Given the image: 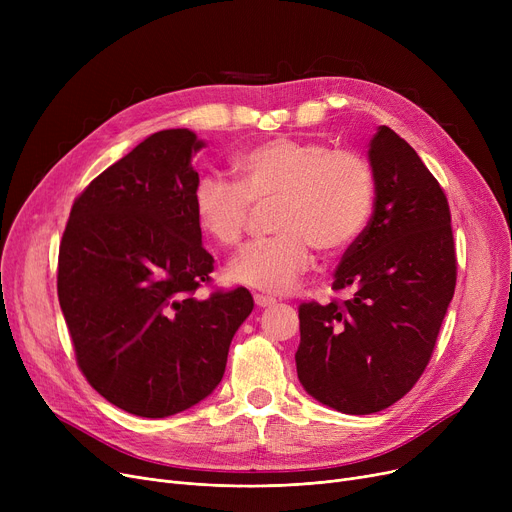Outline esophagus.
Masks as SVG:
<instances>
[{"mask_svg":"<svg viewBox=\"0 0 512 512\" xmlns=\"http://www.w3.org/2000/svg\"><path fill=\"white\" fill-rule=\"evenodd\" d=\"M255 305L265 309V307H274L276 305V299L272 297H265V294H255Z\"/></svg>","mask_w":512,"mask_h":512,"instance_id":"esophagus-1","label":"esophagus"}]
</instances>
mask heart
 Returning <instances> with one entry per match:
<instances>
[{"mask_svg":"<svg viewBox=\"0 0 512 512\" xmlns=\"http://www.w3.org/2000/svg\"><path fill=\"white\" fill-rule=\"evenodd\" d=\"M236 184L201 178L193 193L201 232L220 247L245 234L251 207L274 203V238L255 242L230 263V282L270 294L292 290L311 267V249L334 257L365 230L375 203L369 161L319 141L278 137L240 151Z\"/></svg>","mask_w":512,"mask_h":512,"instance_id":"obj_1","label":"heart"}]
</instances>
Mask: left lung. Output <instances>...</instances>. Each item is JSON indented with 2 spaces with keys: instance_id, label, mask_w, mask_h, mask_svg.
Here are the masks:
<instances>
[{
  "instance_id": "8db88e82",
  "label": "left lung",
  "mask_w": 512,
  "mask_h": 512,
  "mask_svg": "<svg viewBox=\"0 0 512 512\" xmlns=\"http://www.w3.org/2000/svg\"><path fill=\"white\" fill-rule=\"evenodd\" d=\"M375 203L346 249L334 290L342 305L303 303L299 380L321 405L346 415L388 409L432 357L456 284L450 209L417 151L380 126L369 141Z\"/></svg>"
}]
</instances>
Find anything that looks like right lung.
<instances>
[{"label":"right lung","instance_id":"right-lung-1","mask_svg":"<svg viewBox=\"0 0 512 512\" xmlns=\"http://www.w3.org/2000/svg\"><path fill=\"white\" fill-rule=\"evenodd\" d=\"M203 147L188 128L151 134L85 188L62 236L58 297L78 367L139 417L176 415L218 388L253 311L247 288L195 297L213 272L193 209Z\"/></svg>","mask_w":512,"mask_h":512}]
</instances>
